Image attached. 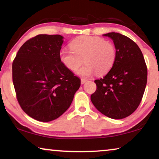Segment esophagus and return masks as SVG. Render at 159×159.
Returning a JSON list of instances; mask_svg holds the SVG:
<instances>
[{"instance_id":"obj_1","label":"esophagus","mask_w":159,"mask_h":159,"mask_svg":"<svg viewBox=\"0 0 159 159\" xmlns=\"http://www.w3.org/2000/svg\"><path fill=\"white\" fill-rule=\"evenodd\" d=\"M87 82V80L85 79H81V84H84Z\"/></svg>"}]
</instances>
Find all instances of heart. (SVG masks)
Instances as JSON below:
<instances>
[{"instance_id": "heart-1", "label": "heart", "mask_w": 159, "mask_h": 159, "mask_svg": "<svg viewBox=\"0 0 159 159\" xmlns=\"http://www.w3.org/2000/svg\"><path fill=\"white\" fill-rule=\"evenodd\" d=\"M70 49L64 48L60 51V61L67 69L72 71L79 69L82 77H90L96 73L103 75L114 66L116 58V49L110 41L96 36H80L71 40ZM84 61H83V59Z\"/></svg>"}]
</instances>
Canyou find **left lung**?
<instances>
[{
  "instance_id": "1",
  "label": "left lung",
  "mask_w": 159,
  "mask_h": 159,
  "mask_svg": "<svg viewBox=\"0 0 159 159\" xmlns=\"http://www.w3.org/2000/svg\"><path fill=\"white\" fill-rule=\"evenodd\" d=\"M114 41L116 58L103 78L95 80L97 89L90 96L100 112L114 119L131 115L140 105L147 84L148 70L138 45L116 32L104 34Z\"/></svg>"
}]
</instances>
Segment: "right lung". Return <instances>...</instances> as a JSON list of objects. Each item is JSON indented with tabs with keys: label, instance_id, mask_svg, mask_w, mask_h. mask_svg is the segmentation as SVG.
I'll return each instance as SVG.
<instances>
[{
	"label": "right lung",
	"instance_id": "obj_1",
	"mask_svg": "<svg viewBox=\"0 0 159 159\" xmlns=\"http://www.w3.org/2000/svg\"><path fill=\"white\" fill-rule=\"evenodd\" d=\"M60 34H38L21 45L12 64V79L21 109L40 121L57 119L70 106L80 80L64 66Z\"/></svg>",
	"mask_w": 159,
	"mask_h": 159
}]
</instances>
